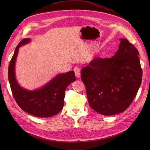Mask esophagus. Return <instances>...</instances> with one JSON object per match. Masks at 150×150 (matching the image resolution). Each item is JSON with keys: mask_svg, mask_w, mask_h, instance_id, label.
I'll return each instance as SVG.
<instances>
[{"mask_svg": "<svg viewBox=\"0 0 150 150\" xmlns=\"http://www.w3.org/2000/svg\"><path fill=\"white\" fill-rule=\"evenodd\" d=\"M74 72H75L76 76L77 77V78H79L80 77H81V71H80L79 67H74Z\"/></svg>", "mask_w": 150, "mask_h": 150, "instance_id": "esophagus-1", "label": "esophagus"}]
</instances>
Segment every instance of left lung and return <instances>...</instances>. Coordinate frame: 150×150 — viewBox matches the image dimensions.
I'll use <instances>...</instances> for the list:
<instances>
[{
	"label": "left lung",
	"instance_id": "1",
	"mask_svg": "<svg viewBox=\"0 0 150 150\" xmlns=\"http://www.w3.org/2000/svg\"><path fill=\"white\" fill-rule=\"evenodd\" d=\"M111 58L93 59L81 70L89 106L104 116L123 112L133 102L142 84L138 51L126 39Z\"/></svg>",
	"mask_w": 150,
	"mask_h": 150
}]
</instances>
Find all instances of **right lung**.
<instances>
[{"instance_id": "1", "label": "right lung", "mask_w": 150, "mask_h": 150, "mask_svg": "<svg viewBox=\"0 0 150 150\" xmlns=\"http://www.w3.org/2000/svg\"><path fill=\"white\" fill-rule=\"evenodd\" d=\"M30 41V38L24 39L16 48L8 66V81L13 96L22 110L35 117H51L62 110L65 91L68 86L76 81L74 72L58 74L38 89L28 90L22 88L16 79V62L20 47Z\"/></svg>"}]
</instances>
